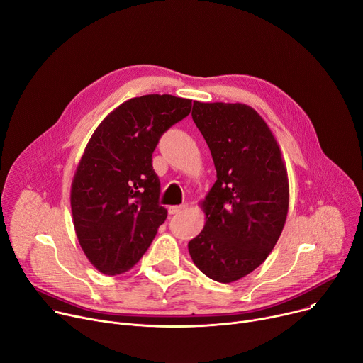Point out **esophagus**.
I'll return each instance as SVG.
<instances>
[{
    "mask_svg": "<svg viewBox=\"0 0 363 363\" xmlns=\"http://www.w3.org/2000/svg\"><path fill=\"white\" fill-rule=\"evenodd\" d=\"M184 209V206L183 205H173V206H168V212L172 216H174V214H179V212H182Z\"/></svg>",
    "mask_w": 363,
    "mask_h": 363,
    "instance_id": "esophagus-1",
    "label": "esophagus"
}]
</instances>
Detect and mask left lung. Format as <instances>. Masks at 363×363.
Wrapping results in <instances>:
<instances>
[{
	"label": "left lung",
	"instance_id": "obj_1",
	"mask_svg": "<svg viewBox=\"0 0 363 363\" xmlns=\"http://www.w3.org/2000/svg\"><path fill=\"white\" fill-rule=\"evenodd\" d=\"M211 151L217 182L199 202L205 225L187 245L209 279L233 283L258 268L279 242L289 212V177L279 142L246 104L191 108Z\"/></svg>",
	"mask_w": 363,
	"mask_h": 363
}]
</instances>
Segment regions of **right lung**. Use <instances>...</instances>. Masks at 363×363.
I'll use <instances>...</instances> for the list:
<instances>
[{
    "label": "right lung",
    "instance_id": "1",
    "mask_svg": "<svg viewBox=\"0 0 363 363\" xmlns=\"http://www.w3.org/2000/svg\"><path fill=\"white\" fill-rule=\"evenodd\" d=\"M190 108L191 99L173 95L132 98L99 123L84 147L70 205L79 245L99 272L133 268L165 221L152 152Z\"/></svg>",
    "mask_w": 363,
    "mask_h": 363
}]
</instances>
